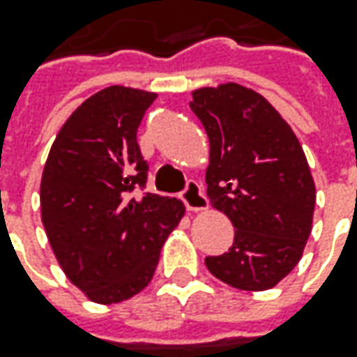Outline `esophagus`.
<instances>
[{
  "label": "esophagus",
  "mask_w": 357,
  "mask_h": 357,
  "mask_svg": "<svg viewBox=\"0 0 357 357\" xmlns=\"http://www.w3.org/2000/svg\"><path fill=\"white\" fill-rule=\"evenodd\" d=\"M181 199L185 203L188 211H205L209 207V202L197 181H188L185 190L181 193Z\"/></svg>",
  "instance_id": "obj_1"
}]
</instances>
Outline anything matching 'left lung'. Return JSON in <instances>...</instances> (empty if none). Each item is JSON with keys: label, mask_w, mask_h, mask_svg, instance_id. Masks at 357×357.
I'll return each mask as SVG.
<instances>
[{"label": "left lung", "mask_w": 357, "mask_h": 357, "mask_svg": "<svg viewBox=\"0 0 357 357\" xmlns=\"http://www.w3.org/2000/svg\"><path fill=\"white\" fill-rule=\"evenodd\" d=\"M209 138V202L235 227L209 273L239 290H268L298 264L312 231L316 188L301 142L264 96L237 82L191 93Z\"/></svg>", "instance_id": "1"}]
</instances>
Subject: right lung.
<instances>
[{
	"label": "right lung",
	"instance_id": "add662e5",
	"mask_svg": "<svg viewBox=\"0 0 357 357\" xmlns=\"http://www.w3.org/2000/svg\"><path fill=\"white\" fill-rule=\"evenodd\" d=\"M155 93L108 86L67 118L45 162L41 221L67 278L96 304L148 287L162 245L185 213L176 197L144 193L148 164L136 132Z\"/></svg>",
	"mask_w": 357,
	"mask_h": 357
}]
</instances>
